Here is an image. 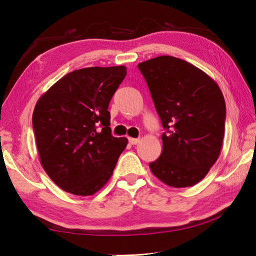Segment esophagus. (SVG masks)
Masks as SVG:
<instances>
[{"label":"esophagus","instance_id":"obj_1","mask_svg":"<svg viewBox=\"0 0 256 256\" xmlns=\"http://www.w3.org/2000/svg\"><path fill=\"white\" fill-rule=\"evenodd\" d=\"M128 143L131 144V145H136V144L140 143V140H138V138H128Z\"/></svg>","mask_w":256,"mask_h":256}]
</instances>
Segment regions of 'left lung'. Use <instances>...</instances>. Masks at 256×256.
I'll return each mask as SVG.
<instances>
[{
	"label": "left lung",
	"mask_w": 256,
	"mask_h": 256,
	"mask_svg": "<svg viewBox=\"0 0 256 256\" xmlns=\"http://www.w3.org/2000/svg\"><path fill=\"white\" fill-rule=\"evenodd\" d=\"M165 132L162 152L150 168L168 186L199 182L218 160L226 102L220 88L194 64L160 56L138 64Z\"/></svg>",
	"instance_id": "8db88e82"
}]
</instances>
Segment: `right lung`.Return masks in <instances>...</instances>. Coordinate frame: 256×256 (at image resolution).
Instances as JSON below:
<instances>
[{"label":"right lung","mask_w":256,"mask_h":256,"mask_svg":"<svg viewBox=\"0 0 256 256\" xmlns=\"http://www.w3.org/2000/svg\"><path fill=\"white\" fill-rule=\"evenodd\" d=\"M125 76L124 66L74 70L36 103L32 128L42 165L64 192H96L126 148V138L112 135L108 111Z\"/></svg>","instance_id":"add662e5"}]
</instances>
